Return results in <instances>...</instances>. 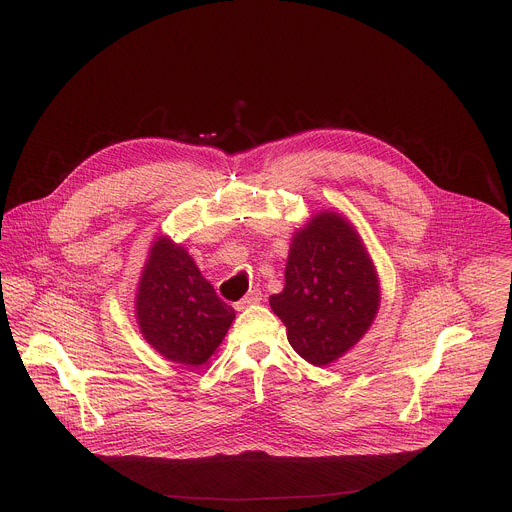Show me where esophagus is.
I'll return each mask as SVG.
<instances>
[{
    "label": "esophagus",
    "mask_w": 512,
    "mask_h": 512,
    "mask_svg": "<svg viewBox=\"0 0 512 512\" xmlns=\"http://www.w3.org/2000/svg\"><path fill=\"white\" fill-rule=\"evenodd\" d=\"M259 302H261V291H259V289H251L249 294H247L243 300H239V302L235 304V310H237V312H241V310L249 308L251 304H259Z\"/></svg>",
    "instance_id": "1"
}]
</instances>
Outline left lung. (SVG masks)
Instances as JSON below:
<instances>
[{"label":"left lung","mask_w":512,"mask_h":512,"mask_svg":"<svg viewBox=\"0 0 512 512\" xmlns=\"http://www.w3.org/2000/svg\"><path fill=\"white\" fill-rule=\"evenodd\" d=\"M269 306L291 348L314 367L336 362L367 334L381 306V283L344 214L316 212L291 237L285 287Z\"/></svg>","instance_id":"obj_1"}]
</instances>
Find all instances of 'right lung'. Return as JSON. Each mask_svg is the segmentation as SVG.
<instances>
[{
  "label": "right lung",
  "instance_id": "obj_1",
  "mask_svg": "<svg viewBox=\"0 0 512 512\" xmlns=\"http://www.w3.org/2000/svg\"><path fill=\"white\" fill-rule=\"evenodd\" d=\"M143 340L164 358L200 367L227 336L235 310L216 296L192 255L162 235L150 247L135 294Z\"/></svg>",
  "mask_w": 512,
  "mask_h": 512
}]
</instances>
